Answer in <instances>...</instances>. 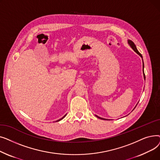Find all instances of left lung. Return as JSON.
Listing matches in <instances>:
<instances>
[{
  "label": "left lung",
  "instance_id": "8db88e82",
  "mask_svg": "<svg viewBox=\"0 0 160 160\" xmlns=\"http://www.w3.org/2000/svg\"><path fill=\"white\" fill-rule=\"evenodd\" d=\"M128 44L131 46V47L132 48V49L134 50V51H135L137 54H138L141 58H142V55L141 54V53H139V51L138 50V49H137V48H136V45H135V44H134V43L132 41H131V40H128ZM143 68H144V63H143ZM143 72H144V71H143ZM144 78H145V74H144ZM138 105V104H137ZM98 118H99V119H103V118H101V117H98V116H97Z\"/></svg>",
  "mask_w": 160,
  "mask_h": 160
}]
</instances>
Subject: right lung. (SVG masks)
I'll use <instances>...</instances> for the list:
<instances>
[{"label": "right lung", "mask_w": 160, "mask_h": 160, "mask_svg": "<svg viewBox=\"0 0 160 160\" xmlns=\"http://www.w3.org/2000/svg\"><path fill=\"white\" fill-rule=\"evenodd\" d=\"M65 116H64V117H65ZM63 117H62V119H63ZM61 119H60V120H58V121H60V120H61Z\"/></svg>", "instance_id": "1"}]
</instances>
